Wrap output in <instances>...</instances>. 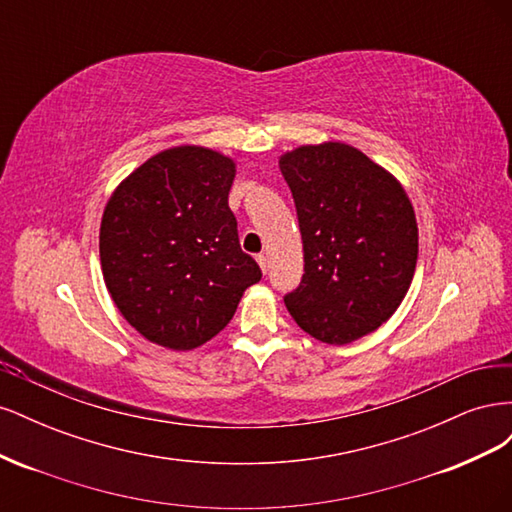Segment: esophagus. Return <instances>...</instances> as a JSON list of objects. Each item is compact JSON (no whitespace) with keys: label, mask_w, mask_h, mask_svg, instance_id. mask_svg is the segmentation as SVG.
Listing matches in <instances>:
<instances>
[{"label":"esophagus","mask_w":512,"mask_h":512,"mask_svg":"<svg viewBox=\"0 0 512 512\" xmlns=\"http://www.w3.org/2000/svg\"><path fill=\"white\" fill-rule=\"evenodd\" d=\"M256 260H258V265H260L262 273H267V271H269V258H267V254H258Z\"/></svg>","instance_id":"1"}]
</instances>
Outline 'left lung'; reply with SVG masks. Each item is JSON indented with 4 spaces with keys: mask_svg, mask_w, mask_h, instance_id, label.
<instances>
[{
    "mask_svg": "<svg viewBox=\"0 0 512 512\" xmlns=\"http://www.w3.org/2000/svg\"><path fill=\"white\" fill-rule=\"evenodd\" d=\"M297 207L303 277L284 303L299 327L344 346L393 316L416 269L418 228L401 183L344 143L280 160Z\"/></svg>",
    "mask_w": 512,
    "mask_h": 512,
    "instance_id": "obj_1",
    "label": "left lung"
}]
</instances>
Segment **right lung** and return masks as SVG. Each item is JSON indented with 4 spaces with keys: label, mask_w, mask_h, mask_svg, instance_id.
Instances as JSON below:
<instances>
[{
    "label": "right lung",
    "mask_w": 512,
    "mask_h": 512,
    "mask_svg": "<svg viewBox=\"0 0 512 512\" xmlns=\"http://www.w3.org/2000/svg\"><path fill=\"white\" fill-rule=\"evenodd\" d=\"M235 162L205 147L149 158L113 192L100 226L108 292L149 342L192 350L218 335L260 282L228 207Z\"/></svg>",
    "instance_id": "add662e5"
}]
</instances>
